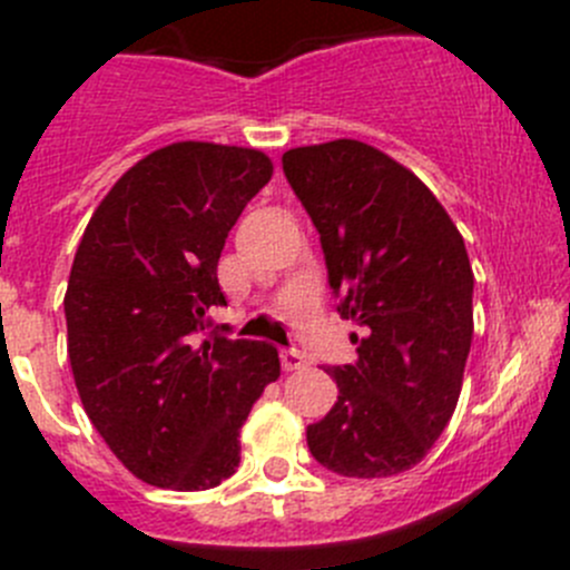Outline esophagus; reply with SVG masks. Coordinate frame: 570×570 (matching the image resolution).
I'll use <instances>...</instances> for the list:
<instances>
[{"instance_id": "34e87169", "label": "esophagus", "mask_w": 570, "mask_h": 570, "mask_svg": "<svg viewBox=\"0 0 570 570\" xmlns=\"http://www.w3.org/2000/svg\"><path fill=\"white\" fill-rule=\"evenodd\" d=\"M281 366H284L286 372L303 370V366H306V355H303L301 350H281Z\"/></svg>"}]
</instances>
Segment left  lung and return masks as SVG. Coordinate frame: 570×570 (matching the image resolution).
I'll list each match as a JSON object with an SVG mask.
<instances>
[{"label":"left lung","instance_id":"obj_1","mask_svg":"<svg viewBox=\"0 0 570 570\" xmlns=\"http://www.w3.org/2000/svg\"><path fill=\"white\" fill-rule=\"evenodd\" d=\"M284 174L320 232L338 314L364 327L358 361L325 370L338 400L308 424V450L342 476L400 474L461 396L474 333L463 237L411 170L361 140L292 148Z\"/></svg>","mask_w":570,"mask_h":570}]
</instances>
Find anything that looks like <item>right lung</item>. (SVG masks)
Here are the masks:
<instances>
[{
	"label": "right lung",
	"instance_id": "add662e5",
	"mask_svg": "<svg viewBox=\"0 0 570 570\" xmlns=\"http://www.w3.org/2000/svg\"><path fill=\"white\" fill-rule=\"evenodd\" d=\"M273 176L256 148L174 142L131 165L82 234L66 292L68 358L94 428L137 480L220 485L239 430L278 381L267 342L200 338L223 306L217 262L248 200Z\"/></svg>",
	"mask_w": 570,
	"mask_h": 570
}]
</instances>
